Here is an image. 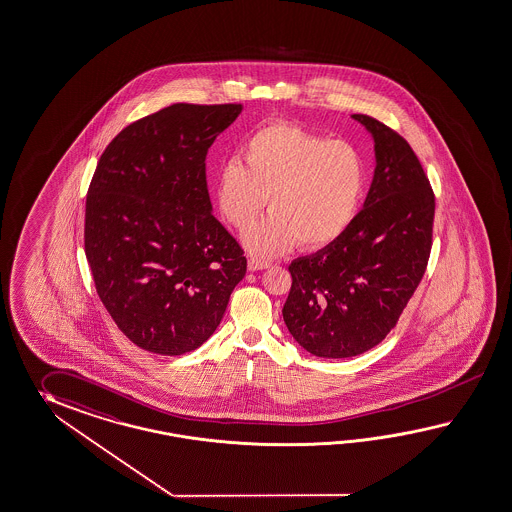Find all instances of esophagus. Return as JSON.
<instances>
[{
    "instance_id": "esophagus-1",
    "label": "esophagus",
    "mask_w": 512,
    "mask_h": 512,
    "mask_svg": "<svg viewBox=\"0 0 512 512\" xmlns=\"http://www.w3.org/2000/svg\"><path fill=\"white\" fill-rule=\"evenodd\" d=\"M270 261H264V259H259V257H250L248 259V270L250 272H257V270H266V268H270Z\"/></svg>"
}]
</instances>
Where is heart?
Returning a JSON list of instances; mask_svg holds the SVG:
<instances>
[{"instance_id": "1", "label": "heart", "mask_w": 512, "mask_h": 512, "mask_svg": "<svg viewBox=\"0 0 512 512\" xmlns=\"http://www.w3.org/2000/svg\"><path fill=\"white\" fill-rule=\"evenodd\" d=\"M242 157L222 166L216 200L225 220L248 229L266 207L272 212L244 235L246 248L275 257L298 242L320 250L346 233L366 188V161L348 140H329L298 125L275 122L253 131Z\"/></svg>"}]
</instances>
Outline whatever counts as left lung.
Instances as JSON below:
<instances>
[{"label": "left lung", "instance_id": "1", "mask_svg": "<svg viewBox=\"0 0 512 512\" xmlns=\"http://www.w3.org/2000/svg\"><path fill=\"white\" fill-rule=\"evenodd\" d=\"M374 140V179L362 211L342 237L288 266L283 320L301 348L346 359L377 346L424 277L435 198L405 138L364 114Z\"/></svg>", "mask_w": 512, "mask_h": 512}]
</instances>
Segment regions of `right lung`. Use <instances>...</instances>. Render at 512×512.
Wrapping results in <instances>:
<instances>
[{
	"label": "right lung",
	"mask_w": 512,
	"mask_h": 512,
	"mask_svg": "<svg viewBox=\"0 0 512 512\" xmlns=\"http://www.w3.org/2000/svg\"><path fill=\"white\" fill-rule=\"evenodd\" d=\"M242 105L175 103L120 131L88 188L85 251L101 303L138 348L183 355L222 322L246 275L212 214L205 157Z\"/></svg>",
	"instance_id": "right-lung-1"
}]
</instances>
